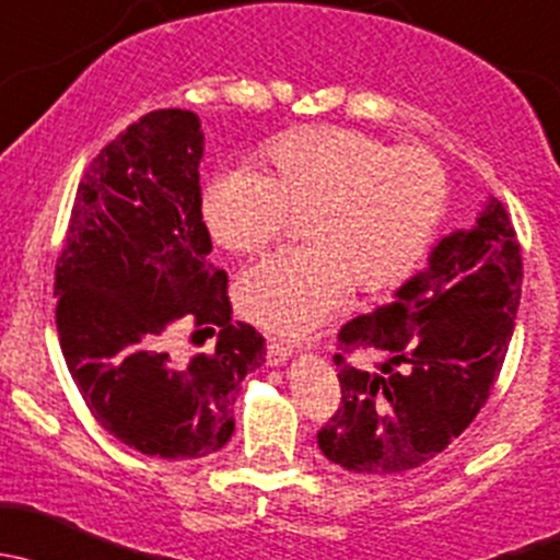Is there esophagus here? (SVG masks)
<instances>
[{
	"instance_id": "34e87169",
	"label": "esophagus",
	"mask_w": 560,
	"mask_h": 560,
	"mask_svg": "<svg viewBox=\"0 0 560 560\" xmlns=\"http://www.w3.org/2000/svg\"><path fill=\"white\" fill-rule=\"evenodd\" d=\"M291 353H293L291 345L280 342V339H269V342H267V361H269V364H272V366L285 364L288 355H291Z\"/></svg>"
}]
</instances>
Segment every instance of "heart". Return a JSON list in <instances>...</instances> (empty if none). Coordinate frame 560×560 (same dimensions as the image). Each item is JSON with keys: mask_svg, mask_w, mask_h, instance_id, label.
<instances>
[{"mask_svg": "<svg viewBox=\"0 0 560 560\" xmlns=\"http://www.w3.org/2000/svg\"><path fill=\"white\" fill-rule=\"evenodd\" d=\"M269 175L234 166L210 180L201 212L212 240L261 256L304 215L310 245L245 275L240 304L258 326L302 337L359 291H383L418 267L445 215L451 183L423 148H396L342 126L288 131L264 151Z\"/></svg>", "mask_w": 560, "mask_h": 560, "instance_id": "heart-1", "label": "heart"}]
</instances>
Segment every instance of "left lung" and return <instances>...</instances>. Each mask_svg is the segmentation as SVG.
<instances>
[{"instance_id": "1", "label": "left lung", "mask_w": 560, "mask_h": 560, "mask_svg": "<svg viewBox=\"0 0 560 560\" xmlns=\"http://www.w3.org/2000/svg\"><path fill=\"white\" fill-rule=\"evenodd\" d=\"M521 285V242L491 199L477 226L442 240L394 302L339 328L342 401L318 431L323 455L350 471L396 475L445 451L499 380ZM353 352L384 361L369 373L349 361Z\"/></svg>"}]
</instances>
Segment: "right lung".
<instances>
[{
    "instance_id": "right-lung-1",
    "label": "right lung",
    "mask_w": 560,
    "mask_h": 560,
    "mask_svg": "<svg viewBox=\"0 0 560 560\" xmlns=\"http://www.w3.org/2000/svg\"><path fill=\"white\" fill-rule=\"evenodd\" d=\"M201 131L191 109H153L80 177L56 261V328L85 407L115 440L159 458H201L234 434V399L264 364V337L232 323L229 278L201 221ZM219 331L210 354L168 337Z\"/></svg>"
}]
</instances>
